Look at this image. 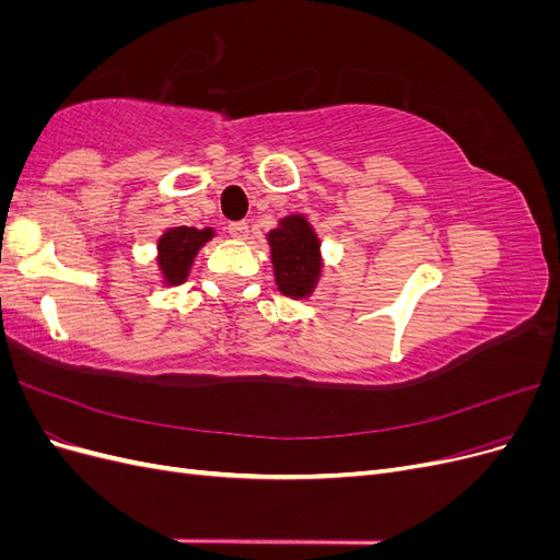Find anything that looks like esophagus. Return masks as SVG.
Wrapping results in <instances>:
<instances>
[{
  "label": "esophagus",
  "instance_id": "34e87169",
  "mask_svg": "<svg viewBox=\"0 0 560 560\" xmlns=\"http://www.w3.org/2000/svg\"><path fill=\"white\" fill-rule=\"evenodd\" d=\"M229 233H231V238H235V241H247L249 226H247V222H235V224L229 226Z\"/></svg>",
  "mask_w": 560,
  "mask_h": 560
}]
</instances>
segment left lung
I'll return each instance as SVG.
<instances>
[{"mask_svg": "<svg viewBox=\"0 0 560 560\" xmlns=\"http://www.w3.org/2000/svg\"><path fill=\"white\" fill-rule=\"evenodd\" d=\"M270 264L280 294L290 299H308L317 290L322 268V243L306 214H287L276 229L266 233Z\"/></svg>", "mask_w": 560, "mask_h": 560, "instance_id": "left-lung-1", "label": "left lung"}]
</instances>
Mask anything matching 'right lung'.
<instances>
[{
    "label": "right lung",
    "mask_w": 560,
    "mask_h": 560,
    "mask_svg": "<svg viewBox=\"0 0 560 560\" xmlns=\"http://www.w3.org/2000/svg\"><path fill=\"white\" fill-rule=\"evenodd\" d=\"M214 229L194 226H171L156 241V264L163 287H175L186 282L191 273L194 259L200 247L214 238Z\"/></svg>",
    "instance_id": "right-lung-1"
}]
</instances>
